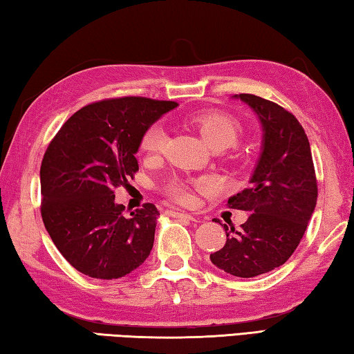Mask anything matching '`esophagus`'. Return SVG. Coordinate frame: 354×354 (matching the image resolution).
<instances>
[{
    "label": "esophagus",
    "mask_w": 354,
    "mask_h": 354,
    "mask_svg": "<svg viewBox=\"0 0 354 354\" xmlns=\"http://www.w3.org/2000/svg\"><path fill=\"white\" fill-rule=\"evenodd\" d=\"M170 215H171V217H175V218H187L190 221H198L200 220L198 217H195V215L187 214V212H181V211H170Z\"/></svg>",
    "instance_id": "esophagus-1"
}]
</instances>
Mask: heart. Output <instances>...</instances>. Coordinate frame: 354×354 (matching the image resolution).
<instances>
[{"instance_id": "1", "label": "heart", "mask_w": 354, "mask_h": 354, "mask_svg": "<svg viewBox=\"0 0 354 354\" xmlns=\"http://www.w3.org/2000/svg\"><path fill=\"white\" fill-rule=\"evenodd\" d=\"M189 123L200 131V134L209 147L223 145L230 147L237 140L241 134V124L234 117L227 115L221 111H201L189 117ZM167 142V131L162 124H153L142 137V148L148 153H160ZM195 189L205 190L211 185V179L201 178L192 184ZM169 192L173 198L181 203H190L194 194L189 184L175 181L169 185Z\"/></svg>"}]
</instances>
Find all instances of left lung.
Wrapping results in <instances>:
<instances>
[{"label":"left lung","instance_id":"obj_1","mask_svg":"<svg viewBox=\"0 0 354 354\" xmlns=\"http://www.w3.org/2000/svg\"><path fill=\"white\" fill-rule=\"evenodd\" d=\"M232 98L259 118L261 154L248 189L227 200L250 217L241 230L223 226L226 243L211 262L232 277L253 278L283 266L297 250L317 205V179L308 136L290 112L256 95Z\"/></svg>","mask_w":354,"mask_h":354}]
</instances>
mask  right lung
Returning <instances> with one entry per match:
<instances>
[{
	"mask_svg": "<svg viewBox=\"0 0 354 354\" xmlns=\"http://www.w3.org/2000/svg\"><path fill=\"white\" fill-rule=\"evenodd\" d=\"M175 101L140 97L84 106L62 124L40 167L41 218L77 272L117 279L140 267L154 243L158 207L124 215L113 190L139 170L142 137Z\"/></svg>",
	"mask_w": 354,
	"mask_h": 354,
	"instance_id": "1",
	"label": "right lung"
}]
</instances>
